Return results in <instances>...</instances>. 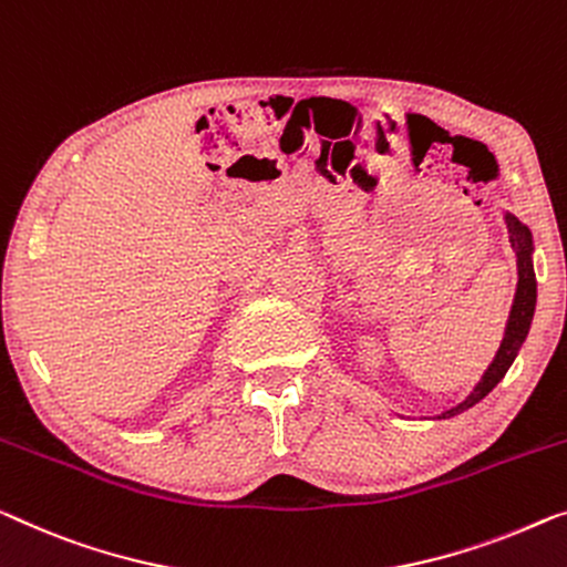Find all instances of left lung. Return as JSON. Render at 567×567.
Returning <instances> with one entry per match:
<instances>
[{
  "instance_id": "obj_1",
  "label": "left lung",
  "mask_w": 567,
  "mask_h": 567,
  "mask_svg": "<svg viewBox=\"0 0 567 567\" xmlns=\"http://www.w3.org/2000/svg\"><path fill=\"white\" fill-rule=\"evenodd\" d=\"M504 221H506V229H509L512 249H514V255H517L519 280H517V292H514L509 320H506V328H504L502 346H499V351H496L492 364H488V369L484 371V377H481V382L473 386V392L466 396V400H463L461 404H455V408H451V410H445L443 415H437V420L455 417V415H461V412L471 410L473 404H478L488 392L494 390L496 384L502 382L506 371H509V367L514 364V359H517L522 343H525V338L529 333L532 318H535L537 277H535V265H532V251H535V244H532V231L519 221L517 216L509 214V210H504Z\"/></svg>"
}]
</instances>
